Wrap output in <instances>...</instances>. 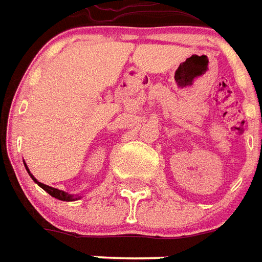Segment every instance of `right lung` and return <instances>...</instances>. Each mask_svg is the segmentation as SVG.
I'll return each mask as SVG.
<instances>
[{
	"instance_id": "right-lung-1",
	"label": "right lung",
	"mask_w": 262,
	"mask_h": 262,
	"mask_svg": "<svg viewBox=\"0 0 262 262\" xmlns=\"http://www.w3.org/2000/svg\"><path fill=\"white\" fill-rule=\"evenodd\" d=\"M25 168H26V170L29 172V175H30V178H32L33 180H34V183H37L41 189H44V190L47 191L48 194L52 195V197H55V199H58V200H62V201H76L80 199V195H73V194H69V193H67V191L63 190H58V189H55V187H51V186H47L44 185V183H41V182H38L34 176L30 173V170H29L28 165H26V162H25Z\"/></svg>"
}]
</instances>
